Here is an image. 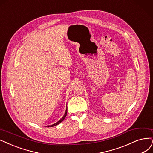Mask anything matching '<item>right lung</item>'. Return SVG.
Wrapping results in <instances>:
<instances>
[{"mask_svg":"<svg viewBox=\"0 0 153 153\" xmlns=\"http://www.w3.org/2000/svg\"><path fill=\"white\" fill-rule=\"evenodd\" d=\"M67 108H66V110H65V114H64V115L62 117V118H61L60 120H59L57 122H56V123H55L54 124H53V125H51V126H47V127H53V126H56V125H58V124H59L60 123H61L62 121H63L65 118V117H66V116H67Z\"/></svg>","mask_w":153,"mask_h":153,"instance_id":"add662e5","label":"right lung"}]
</instances>
